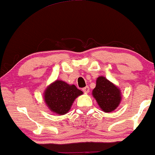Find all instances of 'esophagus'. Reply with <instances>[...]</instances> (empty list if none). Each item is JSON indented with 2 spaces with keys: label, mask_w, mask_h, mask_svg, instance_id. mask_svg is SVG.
I'll use <instances>...</instances> for the list:
<instances>
[{
  "label": "esophagus",
  "mask_w": 155,
  "mask_h": 155,
  "mask_svg": "<svg viewBox=\"0 0 155 155\" xmlns=\"http://www.w3.org/2000/svg\"><path fill=\"white\" fill-rule=\"evenodd\" d=\"M82 90L84 92H85V93H88V92H90V87H89L88 86H87V87H84L82 89Z\"/></svg>",
  "instance_id": "obj_1"
}]
</instances>
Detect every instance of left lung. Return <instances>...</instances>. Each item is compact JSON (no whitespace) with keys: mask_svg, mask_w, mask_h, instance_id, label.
I'll return each instance as SVG.
<instances>
[{"mask_svg":"<svg viewBox=\"0 0 155 155\" xmlns=\"http://www.w3.org/2000/svg\"><path fill=\"white\" fill-rule=\"evenodd\" d=\"M92 94L101 109L106 113L114 111L122 101L120 89L103 76L97 78Z\"/></svg>","mask_w":155,"mask_h":155,"instance_id":"1","label":"left lung"}]
</instances>
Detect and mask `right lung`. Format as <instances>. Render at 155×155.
Segmentation results:
<instances>
[{"instance_id":"add662e5","label":"right lung","mask_w":155,"mask_h":155,"mask_svg":"<svg viewBox=\"0 0 155 155\" xmlns=\"http://www.w3.org/2000/svg\"><path fill=\"white\" fill-rule=\"evenodd\" d=\"M83 92L74 84H69L62 80H55L44 92V100L53 113L64 115L70 111L73 103Z\"/></svg>"}]
</instances>
